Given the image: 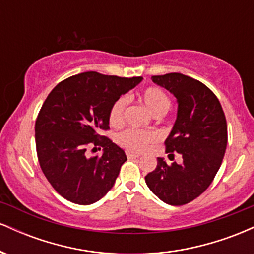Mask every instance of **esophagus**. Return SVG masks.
<instances>
[{
  "mask_svg": "<svg viewBox=\"0 0 254 254\" xmlns=\"http://www.w3.org/2000/svg\"><path fill=\"white\" fill-rule=\"evenodd\" d=\"M127 156L129 157V159H136V157H138L139 155H138V154H135V153H130V151H127Z\"/></svg>",
  "mask_w": 254,
  "mask_h": 254,
  "instance_id": "34e87169",
  "label": "esophagus"
}]
</instances>
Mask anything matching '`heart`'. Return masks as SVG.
<instances>
[{"instance_id":"obj_1","label":"heart","mask_w":254,"mask_h":254,"mask_svg":"<svg viewBox=\"0 0 254 254\" xmlns=\"http://www.w3.org/2000/svg\"><path fill=\"white\" fill-rule=\"evenodd\" d=\"M139 99L143 101L147 109L154 116H162L167 112L171 106V100L168 95L162 89L157 87H148L139 95ZM127 100L125 98H119L113 103L109 112V122L111 125L122 124L124 117V110ZM157 133L151 130H137L127 129L118 135V143L122 147L131 151H143L148 145L156 142Z\"/></svg>"}]
</instances>
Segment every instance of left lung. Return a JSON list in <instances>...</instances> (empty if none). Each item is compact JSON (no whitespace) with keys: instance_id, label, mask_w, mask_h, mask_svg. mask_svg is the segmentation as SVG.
I'll return each mask as SVG.
<instances>
[{"instance_id":"obj_1","label":"left lung","mask_w":254,"mask_h":254,"mask_svg":"<svg viewBox=\"0 0 254 254\" xmlns=\"http://www.w3.org/2000/svg\"><path fill=\"white\" fill-rule=\"evenodd\" d=\"M151 80L177 98L176 123L165 144L166 153L180 154L183 162L167 165L157 157L156 168L145 176V183L162 202L184 205L209 188L222 164L228 141L226 117L216 95L200 81L180 72Z\"/></svg>"}]
</instances>
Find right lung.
<instances>
[{"mask_svg": "<svg viewBox=\"0 0 254 254\" xmlns=\"http://www.w3.org/2000/svg\"><path fill=\"white\" fill-rule=\"evenodd\" d=\"M142 80L87 71L63 80L48 95L36 121L37 155L44 176L63 198L88 205L115 185L127 155L100 132L110 129L113 103ZM92 146H103V155L89 158Z\"/></svg>", "mask_w": 254, "mask_h": 254, "instance_id": "obj_1", "label": "right lung"}]
</instances>
